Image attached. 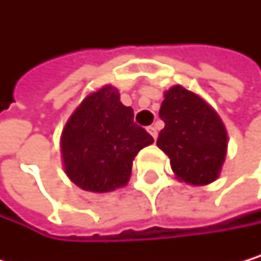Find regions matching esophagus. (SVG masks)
Segmentation results:
<instances>
[{
  "label": "esophagus",
  "instance_id": "1",
  "mask_svg": "<svg viewBox=\"0 0 261 261\" xmlns=\"http://www.w3.org/2000/svg\"><path fill=\"white\" fill-rule=\"evenodd\" d=\"M147 132H148L150 135H152V138L156 141V138H158V128H156V126H153V125H152V126H148V128H147Z\"/></svg>",
  "mask_w": 261,
  "mask_h": 261
}]
</instances>
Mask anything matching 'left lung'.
<instances>
[{"instance_id":"left-lung-1","label":"left lung","mask_w":261,"mask_h":261,"mask_svg":"<svg viewBox=\"0 0 261 261\" xmlns=\"http://www.w3.org/2000/svg\"><path fill=\"white\" fill-rule=\"evenodd\" d=\"M164 128L156 145L185 183L208 185L218 178L227 150V133L215 109L199 95L174 86L160 109Z\"/></svg>"}]
</instances>
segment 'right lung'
I'll use <instances>...</instances> for the list:
<instances>
[{
  "instance_id": "add662e5",
  "label": "right lung",
  "mask_w": 261,
  "mask_h": 261,
  "mask_svg": "<svg viewBox=\"0 0 261 261\" xmlns=\"http://www.w3.org/2000/svg\"><path fill=\"white\" fill-rule=\"evenodd\" d=\"M133 117V109L120 103L113 86L87 95L62 132L61 148L68 178L92 193L125 186L135 156L153 142Z\"/></svg>"
}]
</instances>
